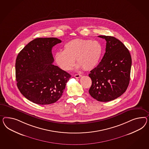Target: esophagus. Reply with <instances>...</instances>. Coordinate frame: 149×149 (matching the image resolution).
<instances>
[{"mask_svg": "<svg viewBox=\"0 0 149 149\" xmlns=\"http://www.w3.org/2000/svg\"><path fill=\"white\" fill-rule=\"evenodd\" d=\"M74 77H75V78H80V77H81V75L79 74H75V75H74Z\"/></svg>", "mask_w": 149, "mask_h": 149, "instance_id": "1", "label": "esophagus"}]
</instances>
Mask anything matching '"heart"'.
<instances>
[{
  "label": "heart",
  "mask_w": 149,
  "mask_h": 149,
  "mask_svg": "<svg viewBox=\"0 0 149 149\" xmlns=\"http://www.w3.org/2000/svg\"><path fill=\"white\" fill-rule=\"evenodd\" d=\"M101 52V46L97 40L77 38L64 44L63 52H57L54 58L58 67L65 71L72 69L75 58L79 67L91 70L97 64Z\"/></svg>",
  "instance_id": "b5f03b06"
}]
</instances>
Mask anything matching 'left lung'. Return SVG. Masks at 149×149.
<instances>
[{
    "label": "left lung",
    "instance_id": "obj_1",
    "mask_svg": "<svg viewBox=\"0 0 149 149\" xmlns=\"http://www.w3.org/2000/svg\"><path fill=\"white\" fill-rule=\"evenodd\" d=\"M106 41V52L89 77L92 81L89 93L97 100H113L125 92L130 80L132 59L129 50L113 36H99Z\"/></svg>",
    "mask_w": 149,
    "mask_h": 149
}]
</instances>
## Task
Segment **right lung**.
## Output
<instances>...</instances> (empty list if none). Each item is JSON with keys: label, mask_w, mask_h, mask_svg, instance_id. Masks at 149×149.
Returning <instances> with one entry per match:
<instances>
[{"label": "right lung", "mask_w": 149, "mask_h": 149, "mask_svg": "<svg viewBox=\"0 0 149 149\" xmlns=\"http://www.w3.org/2000/svg\"><path fill=\"white\" fill-rule=\"evenodd\" d=\"M61 42L54 37L37 38L29 42L17 57V86L23 96L35 104L56 102L71 77L52 64V47Z\"/></svg>", "instance_id": "add662e5"}]
</instances>
